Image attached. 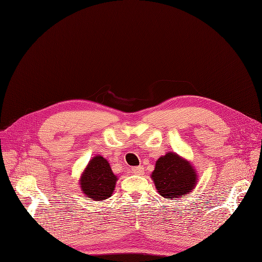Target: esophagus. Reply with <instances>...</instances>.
Returning <instances> with one entry per match:
<instances>
[{
    "label": "esophagus",
    "mask_w": 262,
    "mask_h": 262,
    "mask_svg": "<svg viewBox=\"0 0 262 262\" xmlns=\"http://www.w3.org/2000/svg\"><path fill=\"white\" fill-rule=\"evenodd\" d=\"M132 171H133V173L137 174V176H142V174L144 173V168H143V167H141V166L134 167V168L132 169Z\"/></svg>",
    "instance_id": "esophagus-1"
}]
</instances>
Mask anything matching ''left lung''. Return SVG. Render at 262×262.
I'll use <instances>...</instances> for the list:
<instances>
[{
	"label": "left lung",
	"mask_w": 262,
	"mask_h": 262,
	"mask_svg": "<svg viewBox=\"0 0 262 262\" xmlns=\"http://www.w3.org/2000/svg\"><path fill=\"white\" fill-rule=\"evenodd\" d=\"M151 178L158 194L170 200L187 195L195 188L198 179L191 164L173 152L157 159Z\"/></svg>",
	"instance_id": "obj_1"
}]
</instances>
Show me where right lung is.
<instances>
[{
  "instance_id": "add662e5",
  "label": "right lung",
  "mask_w": 262,
  "mask_h": 262,
  "mask_svg": "<svg viewBox=\"0 0 262 262\" xmlns=\"http://www.w3.org/2000/svg\"><path fill=\"white\" fill-rule=\"evenodd\" d=\"M118 181L106 158L96 155L91 159L80 178L81 191L94 201L108 199Z\"/></svg>"
}]
</instances>
